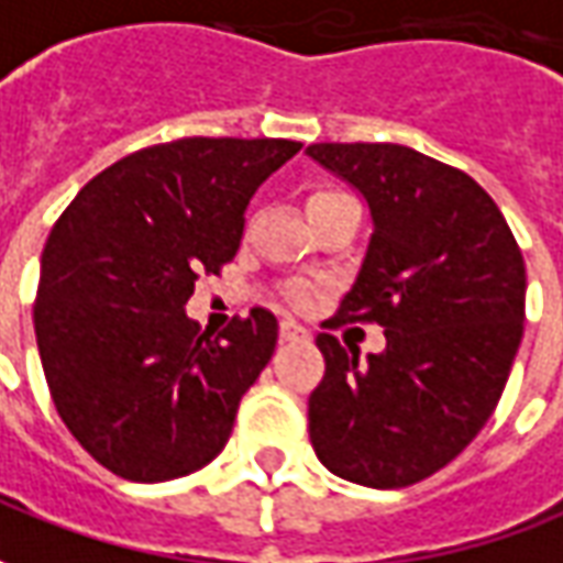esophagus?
<instances>
[{
    "label": "esophagus",
    "mask_w": 563,
    "mask_h": 563,
    "mask_svg": "<svg viewBox=\"0 0 563 563\" xmlns=\"http://www.w3.org/2000/svg\"><path fill=\"white\" fill-rule=\"evenodd\" d=\"M278 333H282V340H309V331H306L303 324H297V321L290 319L278 324Z\"/></svg>",
    "instance_id": "34e87169"
}]
</instances>
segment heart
<instances>
[{
	"label": "heart",
	"instance_id": "1",
	"mask_svg": "<svg viewBox=\"0 0 563 563\" xmlns=\"http://www.w3.org/2000/svg\"><path fill=\"white\" fill-rule=\"evenodd\" d=\"M340 196H343V192H333V189L312 192V199H309V211H316V208H321V205H328V201H333V199H340ZM290 297H294V303H306L303 290H294Z\"/></svg>",
	"mask_w": 563,
	"mask_h": 563
}]
</instances>
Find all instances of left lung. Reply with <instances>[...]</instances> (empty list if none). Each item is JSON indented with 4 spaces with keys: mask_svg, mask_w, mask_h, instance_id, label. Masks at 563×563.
Here are the masks:
<instances>
[{
    "mask_svg": "<svg viewBox=\"0 0 563 563\" xmlns=\"http://www.w3.org/2000/svg\"><path fill=\"white\" fill-rule=\"evenodd\" d=\"M355 186L374 232L355 285L324 328L377 321L386 349L319 333L324 377L309 441L333 475L407 487L463 453L506 389L525 333V257L496 201L466 170L398 143H312Z\"/></svg>",
    "mask_w": 563,
    "mask_h": 563,
    "instance_id": "left-lung-1",
    "label": "left lung"
}]
</instances>
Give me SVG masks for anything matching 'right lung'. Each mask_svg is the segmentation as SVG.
Wrapping results in <instances>:
<instances>
[{
    "instance_id": "add662e5",
    "label": "right lung",
    "mask_w": 563,
    "mask_h": 563,
    "mask_svg": "<svg viewBox=\"0 0 563 563\" xmlns=\"http://www.w3.org/2000/svg\"><path fill=\"white\" fill-rule=\"evenodd\" d=\"M297 141L184 137L100 170L42 251L36 343L54 407L112 475L170 482L208 466L242 395L269 364L278 321L251 309L223 331L184 312L199 273H220L257 186Z\"/></svg>"
}]
</instances>
